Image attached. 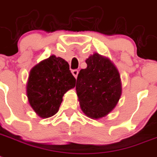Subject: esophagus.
Segmentation results:
<instances>
[{"instance_id": "esophagus-1", "label": "esophagus", "mask_w": 157, "mask_h": 157, "mask_svg": "<svg viewBox=\"0 0 157 157\" xmlns=\"http://www.w3.org/2000/svg\"><path fill=\"white\" fill-rule=\"evenodd\" d=\"M71 73H72V75H74V77L77 78L78 77V70H73V71H71Z\"/></svg>"}]
</instances>
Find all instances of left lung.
<instances>
[{"label":"left lung","mask_w":157,"mask_h":157,"mask_svg":"<svg viewBox=\"0 0 157 157\" xmlns=\"http://www.w3.org/2000/svg\"><path fill=\"white\" fill-rule=\"evenodd\" d=\"M86 69L78 75L76 92L82 111L99 120L116 107L122 94L119 71L107 57L94 53L86 59Z\"/></svg>","instance_id":"8db88e82"}]
</instances>
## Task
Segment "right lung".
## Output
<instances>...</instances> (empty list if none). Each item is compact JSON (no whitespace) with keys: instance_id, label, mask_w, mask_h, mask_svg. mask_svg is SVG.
<instances>
[{"instance_id":"obj_1","label":"right lung","mask_w":157,"mask_h":157,"mask_svg":"<svg viewBox=\"0 0 157 157\" xmlns=\"http://www.w3.org/2000/svg\"><path fill=\"white\" fill-rule=\"evenodd\" d=\"M75 81L67 61L53 54L30 70L26 85L29 105L42 119L54 116L64 94L75 86Z\"/></svg>"}]
</instances>
